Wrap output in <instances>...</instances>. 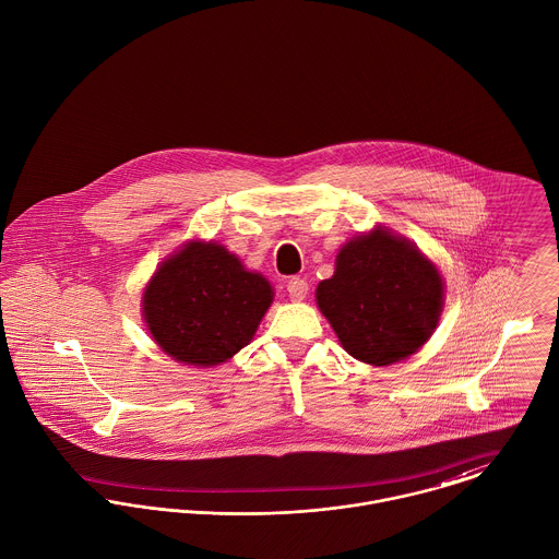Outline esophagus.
<instances>
[{"label": "esophagus", "mask_w": 559, "mask_h": 559, "mask_svg": "<svg viewBox=\"0 0 559 559\" xmlns=\"http://www.w3.org/2000/svg\"><path fill=\"white\" fill-rule=\"evenodd\" d=\"M287 292H289V298H292L294 302H300V300H305L307 294H309V283H307L305 278H289V281H287Z\"/></svg>", "instance_id": "34e87169"}]
</instances>
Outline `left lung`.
Listing matches in <instances>:
<instances>
[{"mask_svg":"<svg viewBox=\"0 0 559 559\" xmlns=\"http://www.w3.org/2000/svg\"><path fill=\"white\" fill-rule=\"evenodd\" d=\"M314 298L349 356L388 367L431 338L443 281L416 245L374 227L338 250L334 274L317 285Z\"/></svg>","mask_w":559,"mask_h":559,"instance_id":"8db88e82","label":"left lung"}]
</instances>
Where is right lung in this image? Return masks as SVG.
<instances>
[{"mask_svg": "<svg viewBox=\"0 0 559 559\" xmlns=\"http://www.w3.org/2000/svg\"><path fill=\"white\" fill-rule=\"evenodd\" d=\"M274 300L272 285L216 242L190 240L143 289V319L178 362L216 367L247 347Z\"/></svg>", "mask_w": 559, "mask_h": 559, "instance_id": "1", "label": "right lung"}]
</instances>
